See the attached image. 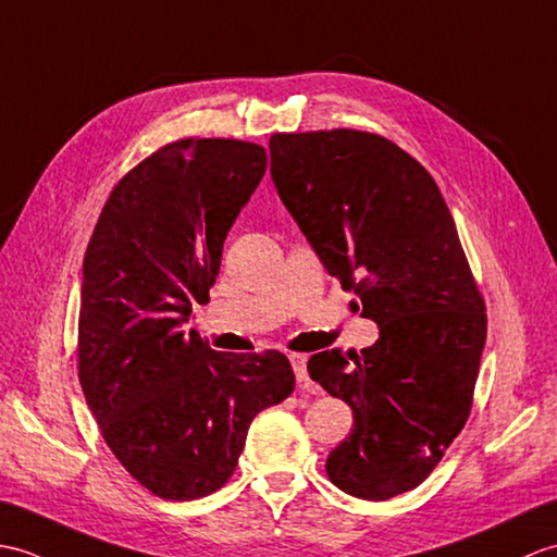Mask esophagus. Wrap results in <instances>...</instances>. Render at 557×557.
I'll return each instance as SVG.
<instances>
[{"label":"esophagus","mask_w":557,"mask_h":557,"mask_svg":"<svg viewBox=\"0 0 557 557\" xmlns=\"http://www.w3.org/2000/svg\"><path fill=\"white\" fill-rule=\"evenodd\" d=\"M290 364H293L295 379H298V386L302 391H312V381H310V374H307V357L305 355H290Z\"/></svg>","instance_id":"1"}]
</instances>
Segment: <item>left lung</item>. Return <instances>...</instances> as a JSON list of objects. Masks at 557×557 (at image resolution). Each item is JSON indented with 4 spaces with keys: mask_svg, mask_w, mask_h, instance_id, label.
Here are the masks:
<instances>
[{
    "mask_svg": "<svg viewBox=\"0 0 557 557\" xmlns=\"http://www.w3.org/2000/svg\"><path fill=\"white\" fill-rule=\"evenodd\" d=\"M269 152L278 197L321 264L379 324L372 348L307 364L355 417L326 474L350 496L388 500L422 484L467 422L484 298L436 181L398 145L333 128L274 133Z\"/></svg>",
    "mask_w": 557,
    "mask_h": 557,
    "instance_id": "8db88e82",
    "label": "left lung"
}]
</instances>
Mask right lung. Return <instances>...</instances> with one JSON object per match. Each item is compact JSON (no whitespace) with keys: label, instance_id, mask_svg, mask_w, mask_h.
Returning a JSON list of instances; mask_svg holds the SVG:
<instances>
[{"label":"right lung","instance_id":"1","mask_svg":"<svg viewBox=\"0 0 557 557\" xmlns=\"http://www.w3.org/2000/svg\"><path fill=\"white\" fill-rule=\"evenodd\" d=\"M264 171L262 145L169 143L114 185L85 250V400L116 460L164 500L224 486L252 419L295 388L283 352H216L181 331L193 302L209 300L228 228Z\"/></svg>","mask_w":557,"mask_h":557}]
</instances>
